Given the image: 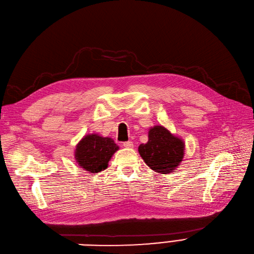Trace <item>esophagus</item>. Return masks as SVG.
<instances>
[{"mask_svg": "<svg viewBox=\"0 0 254 254\" xmlns=\"http://www.w3.org/2000/svg\"><path fill=\"white\" fill-rule=\"evenodd\" d=\"M123 145L126 148H130V147H133V142H131V141H126V142H124Z\"/></svg>", "mask_w": 254, "mask_h": 254, "instance_id": "1", "label": "esophagus"}]
</instances>
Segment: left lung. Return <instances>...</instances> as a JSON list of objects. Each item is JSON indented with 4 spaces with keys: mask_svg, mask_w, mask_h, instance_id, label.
<instances>
[{
    "mask_svg": "<svg viewBox=\"0 0 254 254\" xmlns=\"http://www.w3.org/2000/svg\"><path fill=\"white\" fill-rule=\"evenodd\" d=\"M139 153L148 167L156 172L167 174L178 168L184 158L185 143L161 126L148 131V142L140 144Z\"/></svg>",
    "mask_w": 254,
    "mask_h": 254,
    "instance_id": "1",
    "label": "left lung"
}]
</instances>
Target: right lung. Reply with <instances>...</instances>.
Instances as JSON below:
<instances>
[{"instance_id":"obj_1","label":"right lung","mask_w":254,"mask_h":254,"mask_svg":"<svg viewBox=\"0 0 254 254\" xmlns=\"http://www.w3.org/2000/svg\"><path fill=\"white\" fill-rule=\"evenodd\" d=\"M118 148L113 139L91 134L78 143L74 157L80 167L90 173H97L108 167L110 159Z\"/></svg>"}]
</instances>
